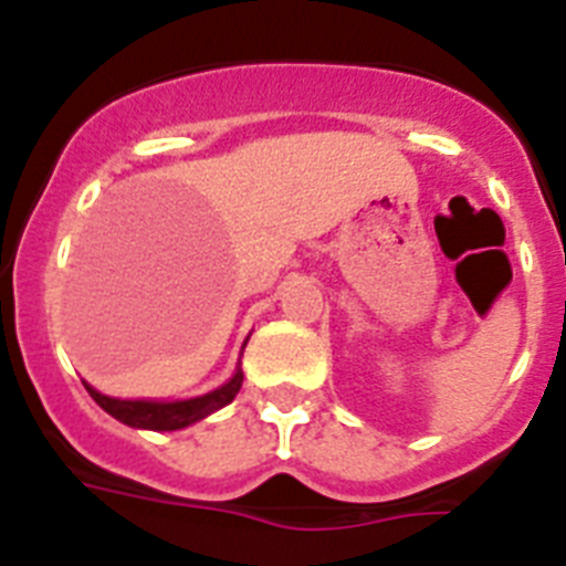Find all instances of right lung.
<instances>
[{
  "label": "right lung",
  "mask_w": 566,
  "mask_h": 566,
  "mask_svg": "<svg viewBox=\"0 0 566 566\" xmlns=\"http://www.w3.org/2000/svg\"><path fill=\"white\" fill-rule=\"evenodd\" d=\"M240 385H243V371H234V377L227 385L214 388V391L203 394L195 399H181V402H149V399H113L98 394L96 388H90V397L102 405L109 417L118 422L129 424V428H144V431H178L187 424L198 422V419L209 417V413L221 411L223 405L232 402L238 397Z\"/></svg>",
  "instance_id": "1"
}]
</instances>
